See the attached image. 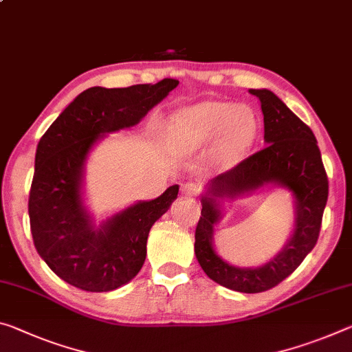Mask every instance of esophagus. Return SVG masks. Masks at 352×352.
I'll use <instances>...</instances> for the list:
<instances>
[{
  "label": "esophagus",
  "instance_id": "esophagus-1",
  "mask_svg": "<svg viewBox=\"0 0 352 352\" xmlns=\"http://www.w3.org/2000/svg\"><path fill=\"white\" fill-rule=\"evenodd\" d=\"M182 191L183 194H186V196H197L200 192V186L194 182H188L185 185H182Z\"/></svg>",
  "mask_w": 352,
  "mask_h": 352
}]
</instances>
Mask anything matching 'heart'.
Returning a JSON list of instances; mask_svg holds the SVG:
<instances>
[{"label": "heart", "mask_w": 352, "mask_h": 352, "mask_svg": "<svg viewBox=\"0 0 352 352\" xmlns=\"http://www.w3.org/2000/svg\"><path fill=\"white\" fill-rule=\"evenodd\" d=\"M255 130L256 119L250 109L224 102H204L174 114L169 138L178 148L192 150L224 133L226 153L236 156L252 141Z\"/></svg>", "instance_id": "heart-1"}]
</instances>
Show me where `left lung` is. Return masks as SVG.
I'll list each match as a JSON object with an SVG mask.
<instances>
[{"label": "left lung", "instance_id": "left-lung-1", "mask_svg": "<svg viewBox=\"0 0 352 352\" xmlns=\"http://www.w3.org/2000/svg\"><path fill=\"white\" fill-rule=\"evenodd\" d=\"M260 100L266 146L214 177L202 197L194 250L205 274L219 285L241 293H261L287 278L315 248L327 202L329 182L314 131L267 89H250ZM267 182L289 188L297 204L294 236L283 252L260 268H236L214 252L212 227L219 199L253 190Z\"/></svg>", "mask_w": 352, "mask_h": 352}]
</instances>
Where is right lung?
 <instances>
[{
    "label": "right lung",
    "instance_id": "right-lung-1",
    "mask_svg": "<svg viewBox=\"0 0 352 352\" xmlns=\"http://www.w3.org/2000/svg\"><path fill=\"white\" fill-rule=\"evenodd\" d=\"M177 80L130 87H91L60 113L41 138L30 202L32 241L56 276L86 292H111L135 277L146 261L148 232L178 194L139 202L94 227L81 202V174L89 150L104 133L136 125Z\"/></svg>",
    "mask_w": 352,
    "mask_h": 352
}]
</instances>
